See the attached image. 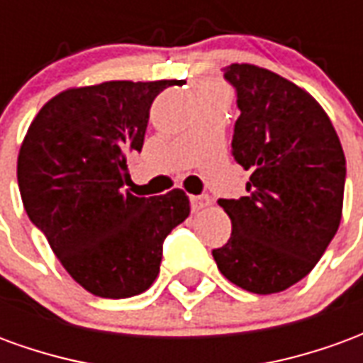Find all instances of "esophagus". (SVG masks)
Returning <instances> with one entry per match:
<instances>
[{
  "mask_svg": "<svg viewBox=\"0 0 363 363\" xmlns=\"http://www.w3.org/2000/svg\"><path fill=\"white\" fill-rule=\"evenodd\" d=\"M210 206V198L208 196H190V208H192V212H200V210H204Z\"/></svg>",
  "mask_w": 363,
  "mask_h": 363,
  "instance_id": "esophagus-1",
  "label": "esophagus"
}]
</instances>
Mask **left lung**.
Returning <instances> with one entry per match:
<instances>
[{"label":"left lung","instance_id":"8db88e82","mask_svg":"<svg viewBox=\"0 0 363 363\" xmlns=\"http://www.w3.org/2000/svg\"><path fill=\"white\" fill-rule=\"evenodd\" d=\"M223 77L237 93L231 153L252 171L247 196L220 198L231 237L213 260L252 294H278L311 272L342 218L346 159L333 122L296 83L251 64Z\"/></svg>","mask_w":363,"mask_h":363}]
</instances>
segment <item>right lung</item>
Returning <instances> with one entry per match:
<instances>
[{"label":"right lung","mask_w":363,"mask_h":363,"mask_svg":"<svg viewBox=\"0 0 363 363\" xmlns=\"http://www.w3.org/2000/svg\"><path fill=\"white\" fill-rule=\"evenodd\" d=\"M171 82H106L44 104L21 145L17 181L28 220L93 296L122 299L157 278L163 241L189 218L182 190L134 196L126 159L142 151L153 99Z\"/></svg>","instance_id":"right-lung-1"}]
</instances>
